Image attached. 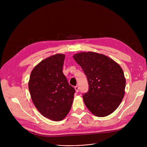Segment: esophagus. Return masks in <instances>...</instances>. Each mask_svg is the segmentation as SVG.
I'll use <instances>...</instances> for the list:
<instances>
[{"label":"esophagus","mask_w":147,"mask_h":147,"mask_svg":"<svg viewBox=\"0 0 147 147\" xmlns=\"http://www.w3.org/2000/svg\"><path fill=\"white\" fill-rule=\"evenodd\" d=\"M74 89H75V90H76V92H79V86H75V87H74Z\"/></svg>","instance_id":"obj_1"}]
</instances>
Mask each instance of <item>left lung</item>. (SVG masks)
<instances>
[{
  "label": "left lung",
  "mask_w": 147,
  "mask_h": 147,
  "mask_svg": "<svg viewBox=\"0 0 147 147\" xmlns=\"http://www.w3.org/2000/svg\"><path fill=\"white\" fill-rule=\"evenodd\" d=\"M73 58L87 77L89 90L83 98L89 110L97 117L113 113L125 92L126 79L121 67L111 58L93 52L76 53Z\"/></svg>",
  "instance_id": "left-lung-1"
}]
</instances>
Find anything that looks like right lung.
<instances>
[{
    "instance_id": "add662e5",
    "label": "right lung",
    "mask_w": 147,
    "mask_h": 147,
    "mask_svg": "<svg viewBox=\"0 0 147 147\" xmlns=\"http://www.w3.org/2000/svg\"><path fill=\"white\" fill-rule=\"evenodd\" d=\"M64 54L58 53L42 60L31 73L28 89L32 101L44 117L61 121L69 113L75 89L63 72Z\"/></svg>"
}]
</instances>
